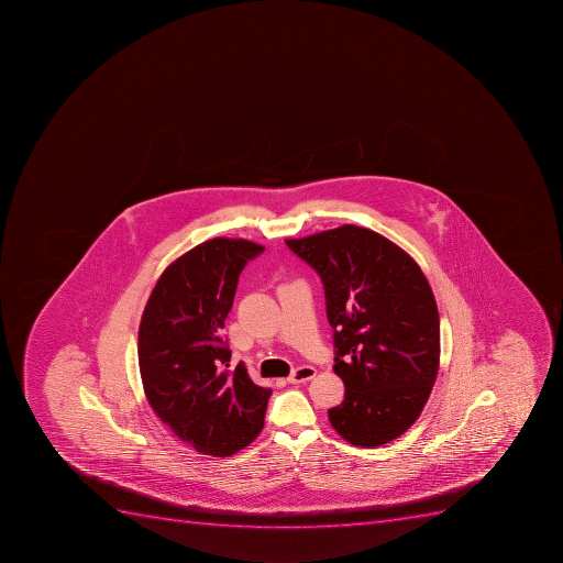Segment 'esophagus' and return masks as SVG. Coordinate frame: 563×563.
Returning <instances> with one entry per match:
<instances>
[{
    "instance_id": "esophagus-1",
    "label": "esophagus",
    "mask_w": 563,
    "mask_h": 563,
    "mask_svg": "<svg viewBox=\"0 0 563 563\" xmlns=\"http://www.w3.org/2000/svg\"><path fill=\"white\" fill-rule=\"evenodd\" d=\"M316 376V368L310 365H302V367L294 368L292 374L288 376L287 382L298 385V383L310 382Z\"/></svg>"
}]
</instances>
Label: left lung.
<instances>
[{"mask_svg": "<svg viewBox=\"0 0 563 563\" xmlns=\"http://www.w3.org/2000/svg\"><path fill=\"white\" fill-rule=\"evenodd\" d=\"M321 276L344 401L328 410L350 444L378 448L421 416L439 373L440 319L430 284L407 251L367 228L288 239Z\"/></svg>", "mask_w": 563, "mask_h": 563, "instance_id": "left-lung-1", "label": "left lung"}]
</instances>
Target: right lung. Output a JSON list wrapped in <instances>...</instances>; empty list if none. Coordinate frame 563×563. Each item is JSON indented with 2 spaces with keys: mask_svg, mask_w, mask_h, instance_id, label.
<instances>
[{
  "mask_svg": "<svg viewBox=\"0 0 563 563\" xmlns=\"http://www.w3.org/2000/svg\"><path fill=\"white\" fill-rule=\"evenodd\" d=\"M265 247L218 236L162 273L139 327V367L147 401L178 439L210 456H232L264 428L271 388L230 371L222 328L247 261Z\"/></svg>",
  "mask_w": 563,
  "mask_h": 563,
  "instance_id": "1",
  "label": "right lung"
}]
</instances>
